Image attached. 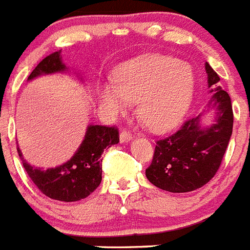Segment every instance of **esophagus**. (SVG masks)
Listing matches in <instances>:
<instances>
[{"mask_svg": "<svg viewBox=\"0 0 250 250\" xmlns=\"http://www.w3.org/2000/svg\"><path fill=\"white\" fill-rule=\"evenodd\" d=\"M132 138H133L132 137V134L127 131H122L121 134H119V141H121V143L129 142V141H132Z\"/></svg>", "mask_w": 250, "mask_h": 250, "instance_id": "esophagus-1", "label": "esophagus"}]
</instances>
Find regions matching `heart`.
Listing matches in <instances>:
<instances>
[{"label": "heart", "instance_id": "obj_1", "mask_svg": "<svg viewBox=\"0 0 250 250\" xmlns=\"http://www.w3.org/2000/svg\"><path fill=\"white\" fill-rule=\"evenodd\" d=\"M114 84L98 89L101 105L117 116L137 101V116L153 132H166L185 116L192 99L195 78L190 65L172 56L151 55L117 69Z\"/></svg>", "mask_w": 250, "mask_h": 250}]
</instances>
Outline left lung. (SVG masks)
Here are the masks:
<instances>
[{"label": "left lung", "mask_w": 250, "mask_h": 250, "mask_svg": "<svg viewBox=\"0 0 250 250\" xmlns=\"http://www.w3.org/2000/svg\"><path fill=\"white\" fill-rule=\"evenodd\" d=\"M211 98L205 112L214 110V121L203 125V113L186 121L176 133L157 141L146 170L151 184L170 192H188L203 188L219 170L233 132V108L225 90L216 86L218 74L205 62Z\"/></svg>", "instance_id": "left-lung-1"}]
</instances>
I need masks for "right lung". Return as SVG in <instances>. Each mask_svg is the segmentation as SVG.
I'll return each instance as SVG.
<instances>
[{"label": "right lung", "instance_id": "add662e5", "mask_svg": "<svg viewBox=\"0 0 250 250\" xmlns=\"http://www.w3.org/2000/svg\"><path fill=\"white\" fill-rule=\"evenodd\" d=\"M68 71L69 68L62 62V51H56L41 60L27 80L41 75ZM75 75L80 82H83V77L79 73H75ZM118 142L117 128L89 125L83 142L73 157L60 166L46 170L30 165L23 158L19 147L17 152L27 175L42 194L54 200L71 203L85 199L98 188L102 181V153L105 147Z\"/></svg>", "mask_w": 250, "mask_h": 250}]
</instances>
